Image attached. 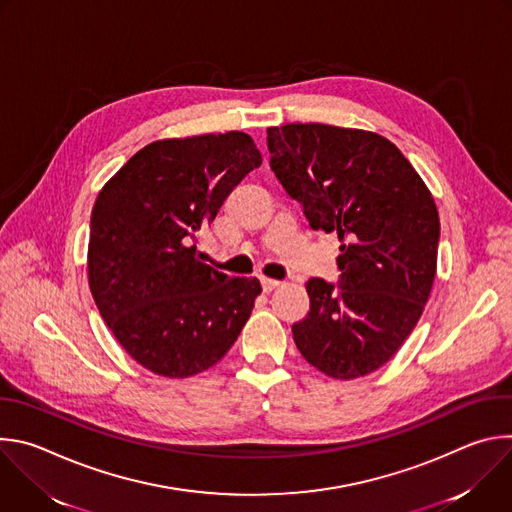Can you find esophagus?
Wrapping results in <instances>:
<instances>
[{
  "mask_svg": "<svg viewBox=\"0 0 512 512\" xmlns=\"http://www.w3.org/2000/svg\"><path fill=\"white\" fill-rule=\"evenodd\" d=\"M281 281L279 279H273V277H261V285H263V291H271V289H275L277 285H279Z\"/></svg>",
  "mask_w": 512,
  "mask_h": 512,
  "instance_id": "34e87169",
  "label": "esophagus"
}]
</instances>
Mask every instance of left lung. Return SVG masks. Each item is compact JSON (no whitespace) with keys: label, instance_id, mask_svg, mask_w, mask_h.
I'll return each instance as SVG.
<instances>
[{"label":"left lung","instance_id":"left-lung-1","mask_svg":"<svg viewBox=\"0 0 512 512\" xmlns=\"http://www.w3.org/2000/svg\"><path fill=\"white\" fill-rule=\"evenodd\" d=\"M271 170L314 231L342 241L338 285L306 283L310 312L291 326L302 356L332 379L377 371L415 328L435 277L440 216L397 145L362 129H267Z\"/></svg>","mask_w":512,"mask_h":512}]
</instances>
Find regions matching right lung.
Instances as JSON below:
<instances>
[{"instance_id": "obj_1", "label": "right lung", "mask_w": 512, "mask_h": 512, "mask_svg": "<svg viewBox=\"0 0 512 512\" xmlns=\"http://www.w3.org/2000/svg\"><path fill=\"white\" fill-rule=\"evenodd\" d=\"M261 162L243 131L162 139L139 150L99 192L91 294L119 344L148 371L184 379L210 369L249 320L259 279L202 263L196 235Z\"/></svg>"}]
</instances>
